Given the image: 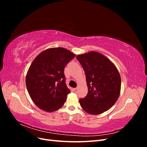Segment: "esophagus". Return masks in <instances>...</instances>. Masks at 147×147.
I'll list each match as a JSON object with an SVG mask.
<instances>
[{
	"label": "esophagus",
	"mask_w": 147,
	"mask_h": 147,
	"mask_svg": "<svg viewBox=\"0 0 147 147\" xmlns=\"http://www.w3.org/2000/svg\"><path fill=\"white\" fill-rule=\"evenodd\" d=\"M73 90H74V91L75 92H77V91H78V88H74Z\"/></svg>",
	"instance_id": "obj_1"
}]
</instances>
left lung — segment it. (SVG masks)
<instances>
[{
    "mask_svg": "<svg viewBox=\"0 0 147 147\" xmlns=\"http://www.w3.org/2000/svg\"><path fill=\"white\" fill-rule=\"evenodd\" d=\"M85 72L88 92L79 100L82 109L91 115L109 110L121 91V77L116 66L106 56L96 51L77 56Z\"/></svg>",
    "mask_w": 147,
    "mask_h": 147,
    "instance_id": "1",
    "label": "left lung"
}]
</instances>
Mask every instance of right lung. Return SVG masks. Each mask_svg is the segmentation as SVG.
<instances>
[{
	"label": "right lung",
	"mask_w": 147,
	"mask_h": 147,
	"mask_svg": "<svg viewBox=\"0 0 147 147\" xmlns=\"http://www.w3.org/2000/svg\"><path fill=\"white\" fill-rule=\"evenodd\" d=\"M75 56L65 48H51L41 52L30 64L26 77L34 103L47 112L59 109L70 91L65 82L64 68Z\"/></svg>",
	"instance_id": "obj_1"
}]
</instances>
